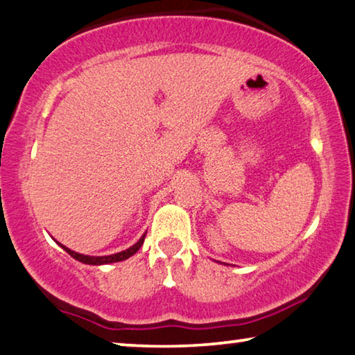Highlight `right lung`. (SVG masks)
<instances>
[{"mask_svg":"<svg viewBox=\"0 0 355 355\" xmlns=\"http://www.w3.org/2000/svg\"><path fill=\"white\" fill-rule=\"evenodd\" d=\"M144 237H146V232H144V234L139 237V241L135 243V245H132L130 248H127V250H124V252H119V253H114V254H108V257H88V254H81V253H77V252H72L71 248H67V247H64V245H61L60 242V245L66 250V252L71 254V257L73 258V259H77V261H80V263H85V264H92V266H101V264H110V263H119V261H124V259H127V258H130L132 254H135L138 250H139V247L143 245V242H144Z\"/></svg>","mask_w":355,"mask_h":355,"instance_id":"1","label":"right lung"}]
</instances>
